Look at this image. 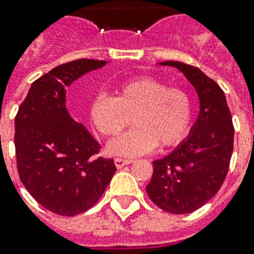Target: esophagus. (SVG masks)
Masks as SVG:
<instances>
[{
    "label": "esophagus",
    "instance_id": "34e87169",
    "mask_svg": "<svg viewBox=\"0 0 254 254\" xmlns=\"http://www.w3.org/2000/svg\"><path fill=\"white\" fill-rule=\"evenodd\" d=\"M132 163L133 160H130V159H121V157H116V159H114V164H116L117 168H122L124 165L132 164Z\"/></svg>",
    "mask_w": 254,
    "mask_h": 254
}]
</instances>
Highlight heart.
<instances>
[{
  "label": "heart",
  "instance_id": "heart-1",
  "mask_svg": "<svg viewBox=\"0 0 254 254\" xmlns=\"http://www.w3.org/2000/svg\"><path fill=\"white\" fill-rule=\"evenodd\" d=\"M194 106L187 91L171 89L168 83L151 76L124 80L116 86V98L99 94L90 105V120L106 137H114L130 122L133 127L108 146L118 156H138L185 140L192 122Z\"/></svg>",
  "mask_w": 254,
  "mask_h": 254
}]
</instances>
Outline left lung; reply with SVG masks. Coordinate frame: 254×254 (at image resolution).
Returning a JSON list of instances; mask_svg holds the SVG:
<instances>
[{
  "instance_id": "obj_1",
  "label": "left lung",
  "mask_w": 254,
  "mask_h": 254,
  "mask_svg": "<svg viewBox=\"0 0 254 254\" xmlns=\"http://www.w3.org/2000/svg\"><path fill=\"white\" fill-rule=\"evenodd\" d=\"M182 71L199 97L198 120L189 137L163 159L153 161L146 192L171 214H189L217 194L226 178L233 153L234 127L222 89L192 65L163 62Z\"/></svg>"
}]
</instances>
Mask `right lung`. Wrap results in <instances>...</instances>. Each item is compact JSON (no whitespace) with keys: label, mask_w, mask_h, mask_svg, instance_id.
I'll return each mask as SVG.
<instances>
[{"label":"right lung","mask_w":254,"mask_h":254,"mask_svg":"<svg viewBox=\"0 0 254 254\" xmlns=\"http://www.w3.org/2000/svg\"><path fill=\"white\" fill-rule=\"evenodd\" d=\"M106 60L78 59L52 68L32 83L14 118L17 171L37 203L72 217L98 202L117 171L113 159L65 108V87Z\"/></svg>","instance_id":"add662e5"}]
</instances>
